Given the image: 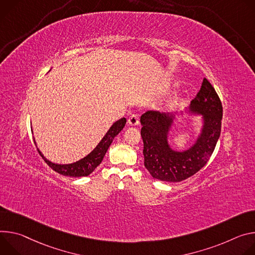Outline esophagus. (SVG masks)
Returning a JSON list of instances; mask_svg holds the SVG:
<instances>
[{"mask_svg":"<svg viewBox=\"0 0 255 255\" xmlns=\"http://www.w3.org/2000/svg\"><path fill=\"white\" fill-rule=\"evenodd\" d=\"M128 123L130 125V126H137L139 121H138V117L136 115H132L129 117Z\"/></svg>","mask_w":255,"mask_h":255,"instance_id":"34e87169","label":"esophagus"}]
</instances>
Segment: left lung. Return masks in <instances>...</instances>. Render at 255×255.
<instances>
[{
  "label": "left lung",
  "mask_w": 255,
  "mask_h": 255,
  "mask_svg": "<svg viewBox=\"0 0 255 255\" xmlns=\"http://www.w3.org/2000/svg\"><path fill=\"white\" fill-rule=\"evenodd\" d=\"M200 115L201 130L195 142L182 151L173 149L167 137L178 115ZM223 108L211 83L205 78L189 107L177 112L149 110L140 117L145 167L150 174L167 182L182 181L201 169L211 158L221 134Z\"/></svg>",
  "instance_id": "8db88e82"
}]
</instances>
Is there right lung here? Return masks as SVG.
Masks as SVG:
<instances>
[{
    "label": "right lung",
    "instance_id": "add662e5",
    "mask_svg": "<svg viewBox=\"0 0 255 255\" xmlns=\"http://www.w3.org/2000/svg\"><path fill=\"white\" fill-rule=\"evenodd\" d=\"M127 123V120L125 118L117 121L115 124H113L107 132L104 134L102 139L98 143V145L84 158L80 159L79 161H76L71 164H58V163H53L46 159L43 154L40 152V150L37 148L36 142L34 140L35 146L37 148L38 153L42 157V159L47 163V165L54 170L55 172H58L62 175L65 176H70V177H83V176H88L91 174L95 168L102 162L109 146L111 145L113 138H115L121 130L125 128Z\"/></svg>",
    "mask_w": 255,
    "mask_h": 255
}]
</instances>
